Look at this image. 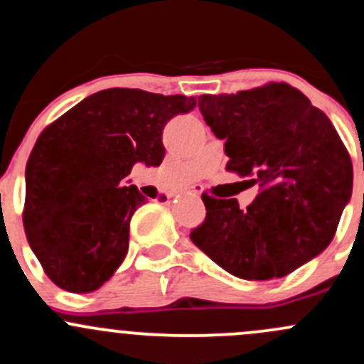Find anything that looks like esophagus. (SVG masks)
Segmentation results:
<instances>
[{"mask_svg": "<svg viewBox=\"0 0 364 364\" xmlns=\"http://www.w3.org/2000/svg\"><path fill=\"white\" fill-rule=\"evenodd\" d=\"M183 193H186V194H196V196H198V194H201V187L193 186V187H189V189L183 191Z\"/></svg>", "mask_w": 364, "mask_h": 364, "instance_id": "esophagus-1", "label": "esophagus"}]
</instances>
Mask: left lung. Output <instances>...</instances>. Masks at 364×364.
<instances>
[{
    "label": "left lung",
    "mask_w": 364,
    "mask_h": 364,
    "mask_svg": "<svg viewBox=\"0 0 364 364\" xmlns=\"http://www.w3.org/2000/svg\"><path fill=\"white\" fill-rule=\"evenodd\" d=\"M199 111L225 140V170L260 193L237 199L203 193L206 217L191 240L241 279L290 274L333 240L353 194V161L321 109L288 83L201 95Z\"/></svg>",
    "instance_id": "left-lung-1"
}]
</instances>
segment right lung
<instances>
[{"label": "right lung", "instance_id": "add662e5", "mask_svg": "<svg viewBox=\"0 0 364 364\" xmlns=\"http://www.w3.org/2000/svg\"><path fill=\"white\" fill-rule=\"evenodd\" d=\"M194 105V97L109 88L41 132L26 165L22 218L31 250L58 288L88 293L114 274L132 215L146 203L123 181L135 163L161 165L163 128Z\"/></svg>", "mask_w": 364, "mask_h": 364}]
</instances>
